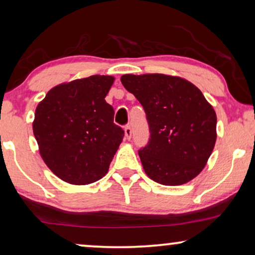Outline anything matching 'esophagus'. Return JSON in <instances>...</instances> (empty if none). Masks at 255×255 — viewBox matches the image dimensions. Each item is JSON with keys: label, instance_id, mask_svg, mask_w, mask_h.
I'll return each mask as SVG.
<instances>
[{"label": "esophagus", "instance_id": "obj_1", "mask_svg": "<svg viewBox=\"0 0 255 255\" xmlns=\"http://www.w3.org/2000/svg\"><path fill=\"white\" fill-rule=\"evenodd\" d=\"M124 134H125V138H127L128 140L131 139L132 136V128L130 125H127V127L124 128Z\"/></svg>", "mask_w": 255, "mask_h": 255}]
</instances>
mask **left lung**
<instances>
[{
  "label": "left lung",
  "mask_w": 255,
  "mask_h": 255,
  "mask_svg": "<svg viewBox=\"0 0 255 255\" xmlns=\"http://www.w3.org/2000/svg\"><path fill=\"white\" fill-rule=\"evenodd\" d=\"M121 82L145 109L150 139L139 156L146 175L162 185L189 183L202 171L216 142V113L182 77L124 75Z\"/></svg>",
  "instance_id": "8db88e82"
}]
</instances>
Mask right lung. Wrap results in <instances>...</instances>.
I'll use <instances>...</instances> for the list:
<instances>
[{
	"mask_svg": "<svg viewBox=\"0 0 255 255\" xmlns=\"http://www.w3.org/2000/svg\"><path fill=\"white\" fill-rule=\"evenodd\" d=\"M114 80L94 75L60 84L36 106L32 125L39 153L63 182L87 185L108 172L124 136L105 100Z\"/></svg>",
	"mask_w": 255,
	"mask_h": 255,
	"instance_id": "add662e5",
	"label": "right lung"
}]
</instances>
